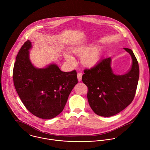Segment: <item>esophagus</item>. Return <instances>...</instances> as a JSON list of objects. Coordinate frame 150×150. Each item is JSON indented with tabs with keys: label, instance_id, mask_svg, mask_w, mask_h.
Here are the masks:
<instances>
[{
	"label": "esophagus",
	"instance_id": "1",
	"mask_svg": "<svg viewBox=\"0 0 150 150\" xmlns=\"http://www.w3.org/2000/svg\"><path fill=\"white\" fill-rule=\"evenodd\" d=\"M82 73H78L77 78H78V80L79 82L81 81V80H82Z\"/></svg>",
	"mask_w": 150,
	"mask_h": 150
}]
</instances>
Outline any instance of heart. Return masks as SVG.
Segmentation results:
<instances>
[{"label":"heart","instance_id":"obj_1","mask_svg":"<svg viewBox=\"0 0 150 150\" xmlns=\"http://www.w3.org/2000/svg\"><path fill=\"white\" fill-rule=\"evenodd\" d=\"M71 51L74 55L81 57V62L83 66L86 68L95 67L101 58V50L98 47H91L87 45H80L72 48ZM65 59L70 62L74 61V58L68 54H65Z\"/></svg>","mask_w":150,"mask_h":150}]
</instances>
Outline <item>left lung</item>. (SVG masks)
<instances>
[{
    "mask_svg": "<svg viewBox=\"0 0 150 150\" xmlns=\"http://www.w3.org/2000/svg\"><path fill=\"white\" fill-rule=\"evenodd\" d=\"M124 49L132 59V68L127 74H115L110 57L84 70L82 80L88 88L89 104L100 116L110 117L119 113L132 102L135 96L139 79V63L131 49Z\"/></svg>",
    "mask_w": 150,
    "mask_h": 150,
    "instance_id": "1",
    "label": "left lung"
}]
</instances>
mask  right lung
<instances>
[{
	"label": "right lung",
	"mask_w": 150,
	"mask_h": 150,
	"mask_svg": "<svg viewBox=\"0 0 150 150\" xmlns=\"http://www.w3.org/2000/svg\"><path fill=\"white\" fill-rule=\"evenodd\" d=\"M27 40L16 57L13 78L15 89L26 109L42 119H51L63 110L68 96L78 83L75 70L65 72L55 64L44 68L31 62Z\"/></svg>",
	"instance_id": "right-lung-1"
}]
</instances>
